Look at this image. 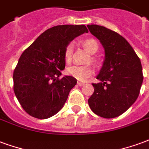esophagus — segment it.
<instances>
[{
	"mask_svg": "<svg viewBox=\"0 0 149 149\" xmlns=\"http://www.w3.org/2000/svg\"><path fill=\"white\" fill-rule=\"evenodd\" d=\"M77 85L80 86V87H81V86L84 85V83H83V82H80V81H79V82H77Z\"/></svg>",
	"mask_w": 149,
	"mask_h": 149,
	"instance_id": "1",
	"label": "esophagus"
}]
</instances>
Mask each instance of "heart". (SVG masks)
Segmentation results:
<instances>
[{
  "label": "heart",
  "instance_id": "heart-1",
  "mask_svg": "<svg viewBox=\"0 0 149 149\" xmlns=\"http://www.w3.org/2000/svg\"><path fill=\"white\" fill-rule=\"evenodd\" d=\"M83 45L91 54H95L99 50V44L94 38H87L83 41ZM73 53V43L69 42L65 48L64 50V58L66 62H70L72 60V56ZM91 62L96 63L97 60L94 56L91 57ZM68 74L78 80H87L88 78L94 74V69L91 65H72L67 69Z\"/></svg>",
  "mask_w": 149,
  "mask_h": 149
}]
</instances>
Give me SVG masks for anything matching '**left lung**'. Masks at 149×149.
I'll return each instance as SVG.
<instances>
[{
	"label": "left lung",
	"instance_id": "left-lung-1",
	"mask_svg": "<svg viewBox=\"0 0 149 149\" xmlns=\"http://www.w3.org/2000/svg\"><path fill=\"white\" fill-rule=\"evenodd\" d=\"M105 50V58L92 84L94 93L88 104L95 114L105 118L119 116L133 105L139 95L143 82L141 60L125 38L105 27L87 26Z\"/></svg>",
	"mask_w": 149,
	"mask_h": 149
}]
</instances>
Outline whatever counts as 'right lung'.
Listing matches in <instances>:
<instances>
[{"instance_id":"right-lung-1","label":"right lung","mask_w":149,"mask_h":149,"mask_svg":"<svg viewBox=\"0 0 149 149\" xmlns=\"http://www.w3.org/2000/svg\"><path fill=\"white\" fill-rule=\"evenodd\" d=\"M84 25H58L44 31L24 50L13 72L14 92L31 116L46 119L63 107L76 78L61 72L65 67L64 50L76 37L88 33Z\"/></svg>"}]
</instances>
